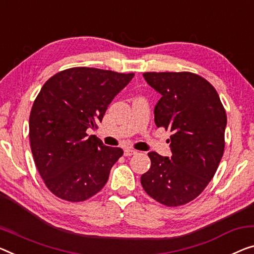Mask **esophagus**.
Returning <instances> with one entry per match:
<instances>
[{"instance_id": "1", "label": "esophagus", "mask_w": 254, "mask_h": 254, "mask_svg": "<svg viewBox=\"0 0 254 254\" xmlns=\"http://www.w3.org/2000/svg\"><path fill=\"white\" fill-rule=\"evenodd\" d=\"M138 151L134 150V149H131V148H127L124 150V156H132V155H135Z\"/></svg>"}]
</instances>
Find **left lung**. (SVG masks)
I'll return each instance as SVG.
<instances>
[{
	"label": "left lung",
	"instance_id": "1",
	"mask_svg": "<svg viewBox=\"0 0 254 254\" xmlns=\"http://www.w3.org/2000/svg\"><path fill=\"white\" fill-rule=\"evenodd\" d=\"M161 94L155 124L170 130L171 157L150 151V169L141 185L151 198L166 206L191 202L213 178L225 149L227 116L215 89L189 71L143 73Z\"/></svg>",
	"mask_w": 254,
	"mask_h": 254
}]
</instances>
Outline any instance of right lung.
<instances>
[{
    "instance_id": "add662e5",
    "label": "right lung",
    "mask_w": 254,
    "mask_h": 254,
    "mask_svg": "<svg viewBox=\"0 0 254 254\" xmlns=\"http://www.w3.org/2000/svg\"><path fill=\"white\" fill-rule=\"evenodd\" d=\"M133 73L74 67L50 77L34 101L29 141L45 186L57 197L82 202L106 185L123 155L86 130L97 127L114 97Z\"/></svg>"
}]
</instances>
